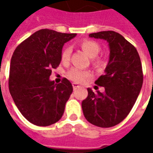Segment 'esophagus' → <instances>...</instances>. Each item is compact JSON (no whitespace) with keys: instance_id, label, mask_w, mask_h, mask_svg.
I'll return each mask as SVG.
<instances>
[{"instance_id":"34e87169","label":"esophagus","mask_w":153,"mask_h":153,"mask_svg":"<svg viewBox=\"0 0 153 153\" xmlns=\"http://www.w3.org/2000/svg\"><path fill=\"white\" fill-rule=\"evenodd\" d=\"M72 86H73V89L74 90H76V89H77V88H79L80 86L78 84H76V83H72Z\"/></svg>"}]
</instances>
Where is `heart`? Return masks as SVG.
Masks as SVG:
<instances>
[{
    "instance_id": "1",
    "label": "heart",
    "mask_w": 153,
    "mask_h": 153,
    "mask_svg": "<svg viewBox=\"0 0 153 153\" xmlns=\"http://www.w3.org/2000/svg\"><path fill=\"white\" fill-rule=\"evenodd\" d=\"M80 46L82 48V50L84 51L90 58H94L95 56H97L98 53L100 51V45L98 44L96 42L92 41V40H83L81 42ZM71 53V49L68 46L63 49L61 53L62 62L67 63L70 60ZM93 64L95 66H100L103 64V60L100 59H94L93 60ZM67 76L70 79L75 82H82L87 78H89L91 76V74L88 71L80 70L78 68H73L68 72Z\"/></svg>"
}]
</instances>
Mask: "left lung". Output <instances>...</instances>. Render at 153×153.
Returning a JSON list of instances; mask_svg holds the SVG:
<instances>
[{"label":"left lung","instance_id":"left-lung-1","mask_svg":"<svg viewBox=\"0 0 153 153\" xmlns=\"http://www.w3.org/2000/svg\"><path fill=\"white\" fill-rule=\"evenodd\" d=\"M89 37L105 40L110 57L105 74L95 83L105 92L88 88V97L82 102L85 118L100 128L120 123L133 108L143 83L140 59L136 48L119 33L112 30L89 34Z\"/></svg>","mask_w":153,"mask_h":153}]
</instances>
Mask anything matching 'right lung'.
<instances>
[{
	"instance_id": "add662e5",
	"label": "right lung",
	"mask_w": 153,
	"mask_h": 153,
	"mask_svg": "<svg viewBox=\"0 0 153 153\" xmlns=\"http://www.w3.org/2000/svg\"><path fill=\"white\" fill-rule=\"evenodd\" d=\"M76 36L42 29L21 42L12 56L9 91L21 114L35 125L49 126L64 114L72 85L66 78L56 84L49 76L60 64L64 44Z\"/></svg>"
}]
</instances>
